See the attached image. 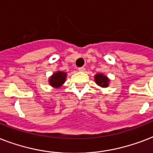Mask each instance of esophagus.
Segmentation results:
<instances>
[{"label":"esophagus","instance_id":"esophagus-1","mask_svg":"<svg viewBox=\"0 0 153 153\" xmlns=\"http://www.w3.org/2000/svg\"><path fill=\"white\" fill-rule=\"evenodd\" d=\"M78 70L80 71V72H85V67H80V68H78Z\"/></svg>","mask_w":153,"mask_h":153}]
</instances>
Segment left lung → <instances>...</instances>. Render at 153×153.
<instances>
[{
    "instance_id": "1",
    "label": "left lung",
    "mask_w": 153,
    "mask_h": 153,
    "mask_svg": "<svg viewBox=\"0 0 153 153\" xmlns=\"http://www.w3.org/2000/svg\"><path fill=\"white\" fill-rule=\"evenodd\" d=\"M95 81L99 86L101 87H108V82H109V79L106 76L103 75L102 73H98L95 75Z\"/></svg>"
}]
</instances>
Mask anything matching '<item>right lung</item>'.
Masks as SVG:
<instances>
[{
    "label": "right lung",
    "mask_w": 153,
    "mask_h": 153,
    "mask_svg": "<svg viewBox=\"0 0 153 153\" xmlns=\"http://www.w3.org/2000/svg\"><path fill=\"white\" fill-rule=\"evenodd\" d=\"M66 76H67L66 73L61 71H58L56 73H53V76H51L48 80L49 85L54 88L60 87L65 81Z\"/></svg>",
    "instance_id": "1"
}]
</instances>
